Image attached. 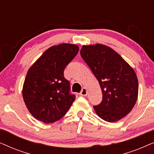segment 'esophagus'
Segmentation results:
<instances>
[{
  "mask_svg": "<svg viewBox=\"0 0 154 154\" xmlns=\"http://www.w3.org/2000/svg\"><path fill=\"white\" fill-rule=\"evenodd\" d=\"M87 94H88L87 90H86V88H83V89H82L81 92H80V94H81V96H86L87 95Z\"/></svg>",
  "mask_w": 154,
  "mask_h": 154,
  "instance_id": "1",
  "label": "esophagus"
}]
</instances>
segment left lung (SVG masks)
Instances as JSON below:
<instances>
[{"label": "left lung", "mask_w": 154, "mask_h": 154, "mask_svg": "<svg viewBox=\"0 0 154 154\" xmlns=\"http://www.w3.org/2000/svg\"><path fill=\"white\" fill-rule=\"evenodd\" d=\"M81 55L100 83L102 100L94 106L97 114L107 122L128 115L137 100L138 81L131 66L107 46L83 45Z\"/></svg>", "instance_id": "obj_1"}]
</instances>
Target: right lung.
Returning a JSON list of instances; mask_svg holds the SVG:
<instances>
[{"label": "right lung", "instance_id": "1", "mask_svg": "<svg viewBox=\"0 0 154 154\" xmlns=\"http://www.w3.org/2000/svg\"><path fill=\"white\" fill-rule=\"evenodd\" d=\"M79 46L63 43L48 49L29 69L23 85L25 104L35 119L45 123L59 121L74 102L66 66L76 56Z\"/></svg>", "mask_w": 154, "mask_h": 154}]
</instances>
